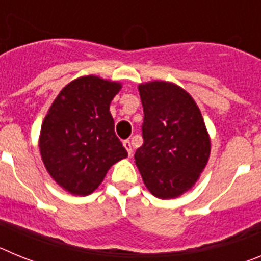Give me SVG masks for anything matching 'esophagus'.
I'll list each match as a JSON object with an SVG mask.
<instances>
[{
  "instance_id": "34e87169",
  "label": "esophagus",
  "mask_w": 261,
  "mask_h": 261,
  "mask_svg": "<svg viewBox=\"0 0 261 261\" xmlns=\"http://www.w3.org/2000/svg\"><path fill=\"white\" fill-rule=\"evenodd\" d=\"M123 145H124V147L126 149V151H128L129 156L132 155V145H130V141H129V140H125V141L123 142Z\"/></svg>"
}]
</instances>
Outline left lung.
<instances>
[{"label": "left lung", "mask_w": 261, "mask_h": 261, "mask_svg": "<svg viewBox=\"0 0 261 261\" xmlns=\"http://www.w3.org/2000/svg\"><path fill=\"white\" fill-rule=\"evenodd\" d=\"M144 107V144L136 166L151 195L176 199L190 191L211 155V137L192 96L180 86L151 81L138 85Z\"/></svg>", "instance_id": "obj_1"}]
</instances>
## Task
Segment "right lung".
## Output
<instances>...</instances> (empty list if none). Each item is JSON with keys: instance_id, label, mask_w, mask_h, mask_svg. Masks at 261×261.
I'll use <instances>...</instances> for the list:
<instances>
[{"instance_id": "1", "label": "right lung", "mask_w": 261, "mask_h": 261, "mask_svg": "<svg viewBox=\"0 0 261 261\" xmlns=\"http://www.w3.org/2000/svg\"><path fill=\"white\" fill-rule=\"evenodd\" d=\"M120 90V82L93 74L75 78L60 91L43 120L41 161L53 180L71 195L93 193L111 166L128 156L110 112Z\"/></svg>"}]
</instances>
